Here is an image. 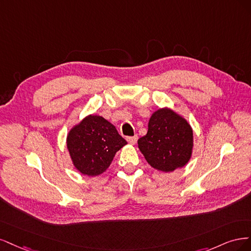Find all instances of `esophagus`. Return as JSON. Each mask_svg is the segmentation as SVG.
Wrapping results in <instances>:
<instances>
[{
    "label": "esophagus",
    "instance_id": "obj_1",
    "mask_svg": "<svg viewBox=\"0 0 251 251\" xmlns=\"http://www.w3.org/2000/svg\"><path fill=\"white\" fill-rule=\"evenodd\" d=\"M127 142L130 144V145H134L135 143H136V141H137V135H134V136H128L127 137Z\"/></svg>",
    "mask_w": 251,
    "mask_h": 251
}]
</instances>
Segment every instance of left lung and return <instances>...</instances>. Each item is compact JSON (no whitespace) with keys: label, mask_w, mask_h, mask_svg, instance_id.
<instances>
[{"label":"left lung","mask_w":251,"mask_h":251,"mask_svg":"<svg viewBox=\"0 0 251 251\" xmlns=\"http://www.w3.org/2000/svg\"><path fill=\"white\" fill-rule=\"evenodd\" d=\"M139 149L147 163L161 172L182 168L191 159L193 129L182 116L169 107L153 112L147 134L137 141Z\"/></svg>","instance_id":"1"}]
</instances>
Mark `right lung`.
Returning a JSON list of instances; mask_svg holds the SVG:
<instances>
[{
  "label": "right lung",
  "instance_id": "1",
  "mask_svg": "<svg viewBox=\"0 0 251 251\" xmlns=\"http://www.w3.org/2000/svg\"><path fill=\"white\" fill-rule=\"evenodd\" d=\"M126 144L116 127L98 115L86 116L67 135L73 165L81 174L92 177L106 171L116 153Z\"/></svg>",
  "mask_w": 251,
  "mask_h": 251
}]
</instances>
